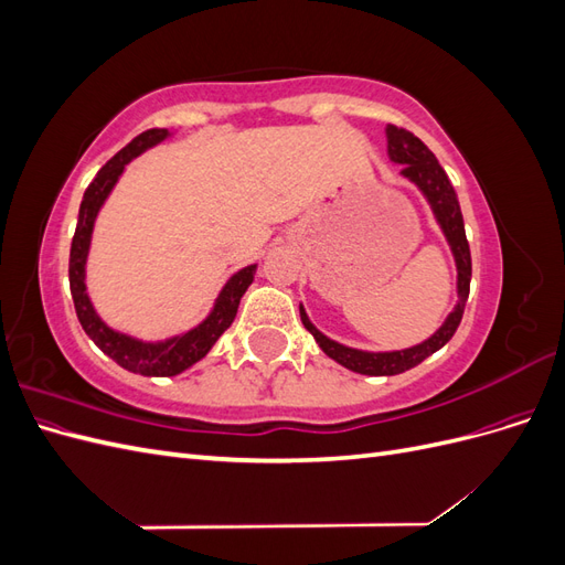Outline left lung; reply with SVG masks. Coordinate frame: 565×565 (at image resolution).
<instances>
[{
    "label": "left lung",
    "instance_id": "1",
    "mask_svg": "<svg viewBox=\"0 0 565 565\" xmlns=\"http://www.w3.org/2000/svg\"><path fill=\"white\" fill-rule=\"evenodd\" d=\"M386 152L391 162L403 164L401 177H405L409 183L417 185V191L424 195L426 202H429L436 224L440 226L443 235H446L452 259H455V268H457V303L429 339H424L419 344L401 349V351H363V349L339 344V341L330 339L328 334H322L316 328L309 313H306L303 303H299V316H301L303 328L313 334L322 353L330 355L332 361L344 365L347 370L358 374H370V377H391V374H401L409 367L419 365L424 358H429L431 353L446 347L452 339L455 330L459 328L461 313H465V303L469 299V282H471V252H469L467 233H465V218H461L457 193L446 174V169L438 164L434 152L426 148L415 134L393 125H386Z\"/></svg>",
    "mask_w": 565,
    "mask_h": 565
}]
</instances>
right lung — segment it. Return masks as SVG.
Segmentation results:
<instances>
[{
    "label": "right lung",
    "instance_id": "right-lung-1",
    "mask_svg": "<svg viewBox=\"0 0 565 565\" xmlns=\"http://www.w3.org/2000/svg\"><path fill=\"white\" fill-rule=\"evenodd\" d=\"M169 136H172L169 129H148L136 136L129 146H125L113 160L100 167V172L94 177L87 191H84L79 204L77 228L71 247V268H67V273H71V292L75 301V311L84 332H87L94 344L108 358H113L119 367L139 372L143 377H174V374H181L183 370L193 367L198 361H202L216 344V339L231 328V322L237 313V306H241V299L247 292V287L252 285L256 273V264H249L233 273L216 295L207 318L198 322L195 328L167 339L148 341L127 332H119L110 328L94 309L92 297L87 292V259L92 249L96 216L106 204L108 195L113 193L119 177L125 174V167L134 158L143 156L146 150L167 141Z\"/></svg>",
    "mask_w": 565,
    "mask_h": 565
}]
</instances>
